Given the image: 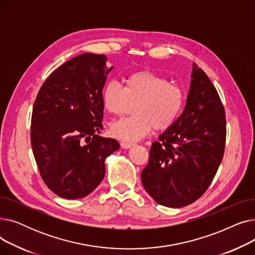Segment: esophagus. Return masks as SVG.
<instances>
[{
	"instance_id": "1",
	"label": "esophagus",
	"mask_w": 255,
	"mask_h": 255,
	"mask_svg": "<svg viewBox=\"0 0 255 255\" xmlns=\"http://www.w3.org/2000/svg\"><path fill=\"white\" fill-rule=\"evenodd\" d=\"M133 144H134V143L130 142V141H122V142H121V146H122L123 149H129V148H131Z\"/></svg>"
}]
</instances>
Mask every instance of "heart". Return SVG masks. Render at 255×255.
<instances>
[{
	"label": "heart",
	"instance_id": "obj_1",
	"mask_svg": "<svg viewBox=\"0 0 255 255\" xmlns=\"http://www.w3.org/2000/svg\"><path fill=\"white\" fill-rule=\"evenodd\" d=\"M104 109L112 115H123L132 106V116L116 121L111 125L115 137L135 141L145 136L152 128L165 130L180 116L185 92L160 74L137 71L127 75L121 87L115 80L109 82L102 91Z\"/></svg>",
	"mask_w": 255,
	"mask_h": 255
}]
</instances>
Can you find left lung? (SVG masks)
<instances>
[{"label": "left lung", "instance_id": "8db88e82", "mask_svg": "<svg viewBox=\"0 0 255 255\" xmlns=\"http://www.w3.org/2000/svg\"><path fill=\"white\" fill-rule=\"evenodd\" d=\"M225 113L208 75L193 64L182 115L152 143L141 183L159 205L186 207L202 196L222 161Z\"/></svg>", "mask_w": 255, "mask_h": 255}]
</instances>
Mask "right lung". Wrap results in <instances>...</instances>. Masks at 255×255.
Masks as SVG:
<instances>
[{
	"label": "right lung",
	"mask_w": 255,
	"mask_h": 255,
	"mask_svg": "<svg viewBox=\"0 0 255 255\" xmlns=\"http://www.w3.org/2000/svg\"><path fill=\"white\" fill-rule=\"evenodd\" d=\"M104 55L83 53L53 71L38 92L31 125L40 175L60 197L89 195L105 175V160L119 142L103 129L102 90L114 67Z\"/></svg>",
	"instance_id": "1"
}]
</instances>
